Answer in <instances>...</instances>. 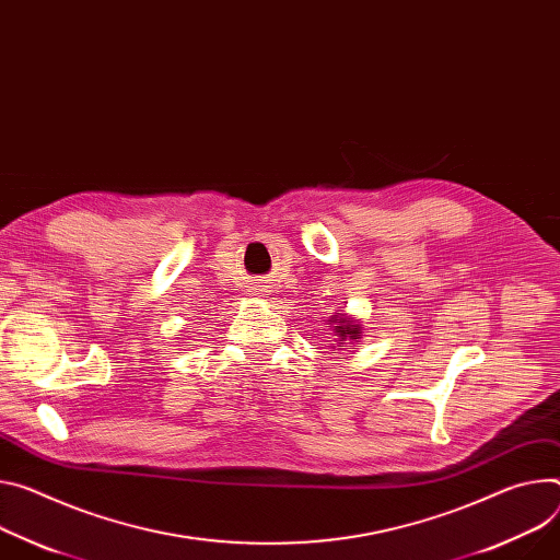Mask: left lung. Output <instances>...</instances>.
<instances>
[{"label": "left lung", "instance_id": "8db88e82", "mask_svg": "<svg viewBox=\"0 0 560 560\" xmlns=\"http://www.w3.org/2000/svg\"><path fill=\"white\" fill-rule=\"evenodd\" d=\"M330 324H335V332H337V341L339 343H343V341H354V339H360L362 337V324L358 322V319H348L346 315H332L330 319H328Z\"/></svg>", "mask_w": 560, "mask_h": 560}]
</instances>
